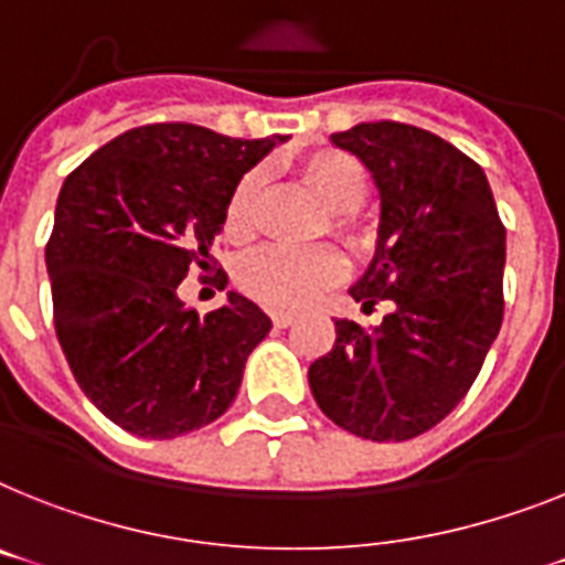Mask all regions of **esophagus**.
<instances>
[{"mask_svg":"<svg viewBox=\"0 0 565 565\" xmlns=\"http://www.w3.org/2000/svg\"><path fill=\"white\" fill-rule=\"evenodd\" d=\"M271 320H274V326H277V329H288V326H291L297 317H294L291 311H274Z\"/></svg>","mask_w":565,"mask_h":565,"instance_id":"esophagus-1","label":"esophagus"}]
</instances>
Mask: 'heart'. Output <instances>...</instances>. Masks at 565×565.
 <instances>
[{"label":"heart","mask_w":565,"mask_h":565,"mask_svg":"<svg viewBox=\"0 0 565 565\" xmlns=\"http://www.w3.org/2000/svg\"><path fill=\"white\" fill-rule=\"evenodd\" d=\"M297 181L306 193L323 204L326 225L320 233H334L349 250L366 254L375 242V233L358 213L370 195V172L361 158L343 149H315L302 156L294 167ZM259 172L242 175L233 188L225 207V236L233 242H245L256 231V204H259ZM347 274V263L329 245H317L309 250L265 248L250 254L239 265V286L254 300L271 309H302L317 300L329 286H334Z\"/></svg>","instance_id":"obj_1"}]
</instances>
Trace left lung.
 Listing matches in <instances>:
<instances>
[{"label":"left lung","mask_w":565,"mask_h":565,"mask_svg":"<svg viewBox=\"0 0 565 565\" xmlns=\"http://www.w3.org/2000/svg\"><path fill=\"white\" fill-rule=\"evenodd\" d=\"M332 143L361 158L381 195L375 256L349 294L363 311H393L375 329L334 320L311 395L361 439H416L468 395L500 334L505 227L482 167L439 135L377 120Z\"/></svg>","instance_id":"left-lung-1"}]
</instances>
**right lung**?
I'll use <instances>...</instances> for the list:
<instances>
[{
    "label": "right lung",
    "mask_w": 565,
    "mask_h": 565,
    "mask_svg": "<svg viewBox=\"0 0 565 565\" xmlns=\"http://www.w3.org/2000/svg\"><path fill=\"white\" fill-rule=\"evenodd\" d=\"M282 141L149 124L63 181L45 245L54 329L86 398L126 433L175 439L216 422L239 393L271 320L236 291L199 315L179 282L216 268L210 245L233 188Z\"/></svg>",
    "instance_id": "1"
}]
</instances>
